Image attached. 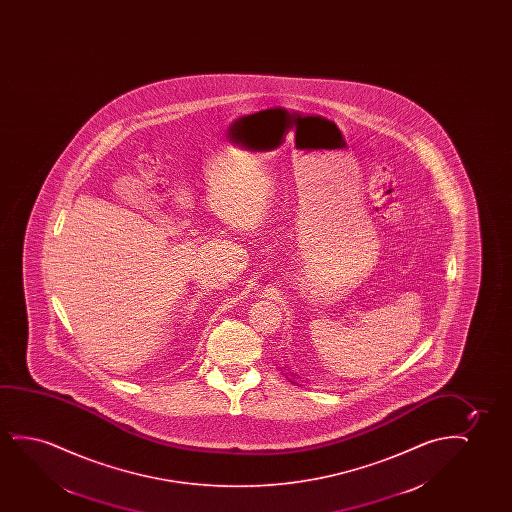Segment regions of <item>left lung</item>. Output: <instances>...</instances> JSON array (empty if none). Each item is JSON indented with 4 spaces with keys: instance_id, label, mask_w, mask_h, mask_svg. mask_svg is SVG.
Segmentation results:
<instances>
[{
    "instance_id": "8db88e82",
    "label": "left lung",
    "mask_w": 512,
    "mask_h": 512,
    "mask_svg": "<svg viewBox=\"0 0 512 512\" xmlns=\"http://www.w3.org/2000/svg\"><path fill=\"white\" fill-rule=\"evenodd\" d=\"M292 383H295V381H292Z\"/></svg>"
}]
</instances>
